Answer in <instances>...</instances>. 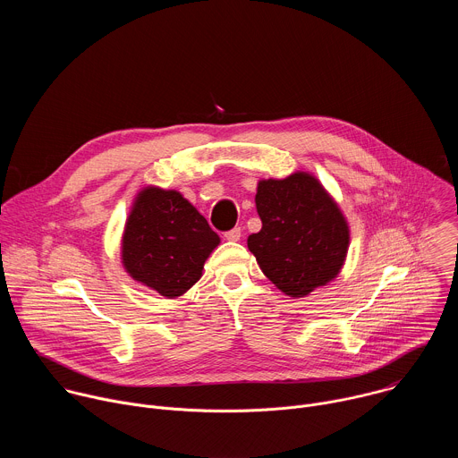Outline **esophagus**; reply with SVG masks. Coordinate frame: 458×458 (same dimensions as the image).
<instances>
[{
    "label": "esophagus",
    "instance_id": "34e87169",
    "mask_svg": "<svg viewBox=\"0 0 458 458\" xmlns=\"http://www.w3.org/2000/svg\"><path fill=\"white\" fill-rule=\"evenodd\" d=\"M225 239L230 241V242H237V241L241 239V228H233V230H230V232H226V233H225Z\"/></svg>",
    "mask_w": 458,
    "mask_h": 458
}]
</instances>
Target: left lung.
Returning a JSON list of instances; mask_svg holds the SVG:
<instances>
[{
  "label": "left lung",
  "instance_id": "obj_1",
  "mask_svg": "<svg viewBox=\"0 0 458 458\" xmlns=\"http://www.w3.org/2000/svg\"><path fill=\"white\" fill-rule=\"evenodd\" d=\"M255 207L263 228L248 237V250L284 295L306 297L341 274L350 226L337 201L313 174L260 179Z\"/></svg>",
  "mask_w": 458,
  "mask_h": 458
}]
</instances>
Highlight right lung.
Masks as SVG:
<instances>
[{"instance_id": "1", "label": "right lung", "mask_w": 458, "mask_h": 458, "mask_svg": "<svg viewBox=\"0 0 458 458\" xmlns=\"http://www.w3.org/2000/svg\"><path fill=\"white\" fill-rule=\"evenodd\" d=\"M219 242V235L181 191L145 186L124 223L121 263L134 281L177 299L201 279Z\"/></svg>"}]
</instances>
